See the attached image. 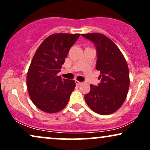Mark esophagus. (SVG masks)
<instances>
[{
    "label": "esophagus",
    "instance_id": "1",
    "mask_svg": "<svg viewBox=\"0 0 150 150\" xmlns=\"http://www.w3.org/2000/svg\"><path fill=\"white\" fill-rule=\"evenodd\" d=\"M75 83H76L77 85H81V84H82V82H80V81H78V80H76V81H75Z\"/></svg>",
    "mask_w": 150,
    "mask_h": 150
}]
</instances>
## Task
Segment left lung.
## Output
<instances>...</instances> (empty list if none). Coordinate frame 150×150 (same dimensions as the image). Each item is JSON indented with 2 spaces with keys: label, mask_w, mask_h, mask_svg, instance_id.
Listing matches in <instances>:
<instances>
[{
  "label": "left lung",
  "mask_w": 150,
  "mask_h": 150,
  "mask_svg": "<svg viewBox=\"0 0 150 150\" xmlns=\"http://www.w3.org/2000/svg\"><path fill=\"white\" fill-rule=\"evenodd\" d=\"M95 44L97 51V70L101 82L97 87L90 85L85 95L87 104L94 112L109 115L116 112L125 100L130 78L127 62L118 47L109 38L100 33L82 34Z\"/></svg>",
  "instance_id": "obj_1"
}]
</instances>
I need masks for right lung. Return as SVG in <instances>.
I'll use <instances>...</instances> for the list:
<instances>
[{
  "label": "right lung",
  "instance_id": "right-lung-1",
  "mask_svg": "<svg viewBox=\"0 0 150 150\" xmlns=\"http://www.w3.org/2000/svg\"><path fill=\"white\" fill-rule=\"evenodd\" d=\"M80 35L51 34L43 41L34 53L27 72V87L31 100L44 112L61 111L68 103L75 82L62 79L58 73Z\"/></svg>",
  "mask_w": 150,
  "mask_h": 150
}]
</instances>
